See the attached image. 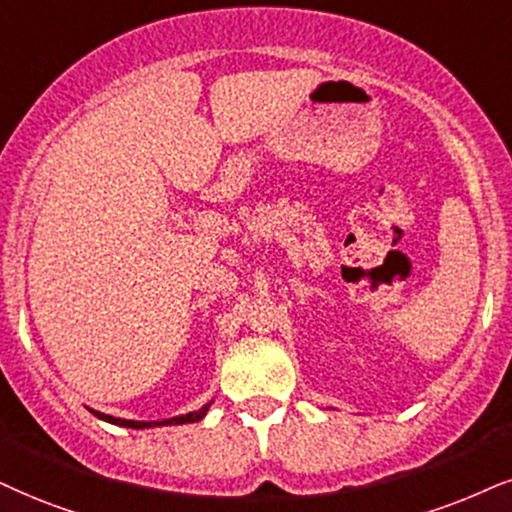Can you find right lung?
I'll list each match as a JSON object with an SVG mask.
<instances>
[{"label": "right lung", "mask_w": 512, "mask_h": 512, "mask_svg": "<svg viewBox=\"0 0 512 512\" xmlns=\"http://www.w3.org/2000/svg\"><path fill=\"white\" fill-rule=\"evenodd\" d=\"M211 403H206L204 408L194 410V413H187V415H178V418H170V420H159V422H137V420H123V418H113V415H104L99 413V410H92L97 418H102L106 422H111V425H121V427H132V430H147V427H163V425H185V422H197L206 415V410Z\"/></svg>", "instance_id": "add662e5"}]
</instances>
